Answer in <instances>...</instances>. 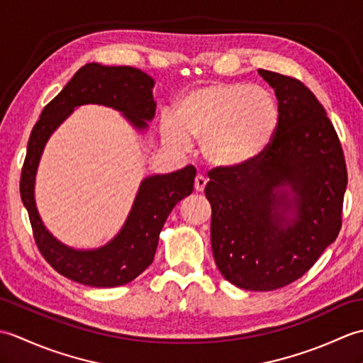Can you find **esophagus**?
Returning a JSON list of instances; mask_svg holds the SVG:
<instances>
[{
	"label": "esophagus",
	"instance_id": "34e87169",
	"mask_svg": "<svg viewBox=\"0 0 363 363\" xmlns=\"http://www.w3.org/2000/svg\"><path fill=\"white\" fill-rule=\"evenodd\" d=\"M206 184H207V179H206L204 176L198 174V176L195 177V190H196V191H203L204 187H206Z\"/></svg>",
	"mask_w": 363,
	"mask_h": 363
}]
</instances>
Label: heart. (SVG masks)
<instances>
[{"label":"heart","mask_w":363,"mask_h":363,"mask_svg":"<svg viewBox=\"0 0 363 363\" xmlns=\"http://www.w3.org/2000/svg\"><path fill=\"white\" fill-rule=\"evenodd\" d=\"M277 115L268 90L218 82L184 95L174 106V123H162V135L177 148H184L187 138L199 140L211 165L230 168L248 164L265 151L276 133Z\"/></svg>","instance_id":"1"}]
</instances>
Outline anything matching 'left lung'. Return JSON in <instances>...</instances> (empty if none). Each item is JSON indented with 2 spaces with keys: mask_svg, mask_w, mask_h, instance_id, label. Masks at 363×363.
I'll return each mask as SVG.
<instances>
[{
  "mask_svg": "<svg viewBox=\"0 0 363 363\" xmlns=\"http://www.w3.org/2000/svg\"><path fill=\"white\" fill-rule=\"evenodd\" d=\"M259 73L277 98L276 133L248 164L212 168L204 194L220 273L240 289L269 291L306 274L337 238L348 173L333 121L312 91L291 76Z\"/></svg>",
  "mask_w": 363,
  "mask_h": 363,
  "instance_id": "obj_1",
  "label": "left lung"
}]
</instances>
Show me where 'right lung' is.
<instances>
[{
	"label": "right lung",
	"mask_w": 363,
	"mask_h": 363,
	"mask_svg": "<svg viewBox=\"0 0 363 363\" xmlns=\"http://www.w3.org/2000/svg\"><path fill=\"white\" fill-rule=\"evenodd\" d=\"M152 86L150 76L137 68L87 64L45 106L30 133L20 177L21 201L28 209L38 251L59 274L74 282L90 287H118L145 272L152 264L159 234L169 212L194 191L196 172L187 165L174 173L146 177L120 234L103 248L76 251L57 242L38 217L34 181L45 143L74 107L90 103L113 107L137 129H145L146 121L156 113Z\"/></svg>",
	"instance_id": "obj_1"
}]
</instances>
